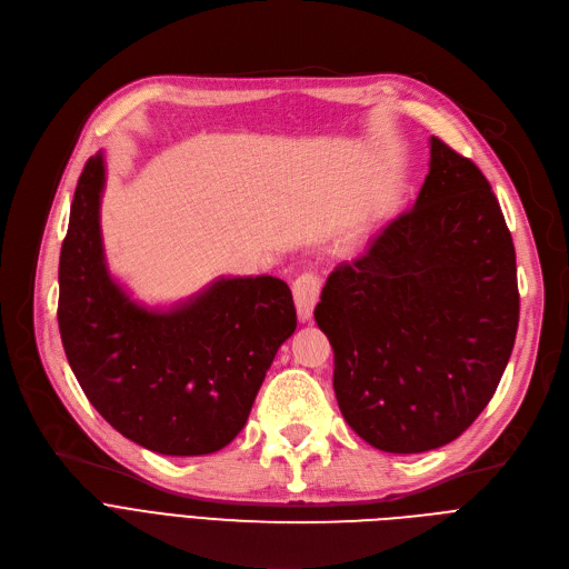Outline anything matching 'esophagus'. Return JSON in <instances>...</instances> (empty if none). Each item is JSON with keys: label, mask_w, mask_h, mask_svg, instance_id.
Returning <instances> with one entry per match:
<instances>
[{"label": "esophagus", "mask_w": 569, "mask_h": 569, "mask_svg": "<svg viewBox=\"0 0 569 569\" xmlns=\"http://www.w3.org/2000/svg\"><path fill=\"white\" fill-rule=\"evenodd\" d=\"M292 297H295V307H297V316H300V320L302 322L311 320L313 307L318 305V297H320V279L311 272L297 277L292 281Z\"/></svg>", "instance_id": "1"}]
</instances>
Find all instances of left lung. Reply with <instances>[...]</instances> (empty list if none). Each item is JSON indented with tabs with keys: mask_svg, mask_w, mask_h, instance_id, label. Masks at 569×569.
I'll use <instances>...</instances> for the list:
<instances>
[{
	"mask_svg": "<svg viewBox=\"0 0 569 569\" xmlns=\"http://www.w3.org/2000/svg\"><path fill=\"white\" fill-rule=\"evenodd\" d=\"M350 429L392 455L459 438L491 401L519 327L517 253L482 170L431 138L429 174L313 311Z\"/></svg>",
	"mask_w": 569,
	"mask_h": 569,
	"instance_id": "left-lung-1",
	"label": "left lung"
}]
</instances>
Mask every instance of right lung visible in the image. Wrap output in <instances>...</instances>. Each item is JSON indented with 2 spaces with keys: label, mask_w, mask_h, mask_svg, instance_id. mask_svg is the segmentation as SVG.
<instances>
[{
  "label": "right lung",
  "mask_w": 569,
  "mask_h": 569,
  "mask_svg": "<svg viewBox=\"0 0 569 569\" xmlns=\"http://www.w3.org/2000/svg\"><path fill=\"white\" fill-rule=\"evenodd\" d=\"M99 152L78 179L59 256L57 320L67 360L103 420L168 457H200L244 429L297 313L277 277L217 279L168 311L144 309L106 264Z\"/></svg>",
  "instance_id": "add662e5"
}]
</instances>
